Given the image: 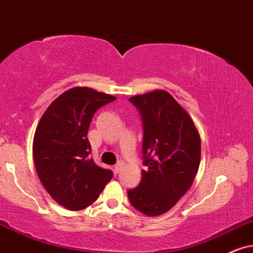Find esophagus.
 <instances>
[{
    "label": "esophagus",
    "instance_id": "34e87169",
    "mask_svg": "<svg viewBox=\"0 0 253 253\" xmlns=\"http://www.w3.org/2000/svg\"><path fill=\"white\" fill-rule=\"evenodd\" d=\"M123 168H124V165L121 164V162H119V164L114 166L113 170H114V172H116V174H118V172H120V170H121V169H123Z\"/></svg>",
    "mask_w": 253,
    "mask_h": 253
}]
</instances>
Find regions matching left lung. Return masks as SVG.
Here are the masks:
<instances>
[{"instance_id": "obj_1", "label": "left lung", "mask_w": 253, "mask_h": 253, "mask_svg": "<svg viewBox=\"0 0 253 253\" xmlns=\"http://www.w3.org/2000/svg\"><path fill=\"white\" fill-rule=\"evenodd\" d=\"M143 125L141 182L127 191L132 206L153 217L169 211L189 190L201 161V136L188 112L165 89L129 98Z\"/></svg>"}]
</instances>
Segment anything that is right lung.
<instances>
[{"instance_id": "add662e5", "label": "right lung", "mask_w": 253, "mask_h": 253, "mask_svg": "<svg viewBox=\"0 0 253 253\" xmlns=\"http://www.w3.org/2000/svg\"><path fill=\"white\" fill-rule=\"evenodd\" d=\"M113 100L93 88H70L50 104L37 125L33 154L38 177L50 196L72 211L95 202L113 177L87 158L86 136L95 111Z\"/></svg>"}]
</instances>
